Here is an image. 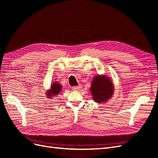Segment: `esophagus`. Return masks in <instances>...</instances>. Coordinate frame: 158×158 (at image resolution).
I'll use <instances>...</instances> for the list:
<instances>
[{
    "instance_id": "34e87169",
    "label": "esophagus",
    "mask_w": 158,
    "mask_h": 158,
    "mask_svg": "<svg viewBox=\"0 0 158 158\" xmlns=\"http://www.w3.org/2000/svg\"><path fill=\"white\" fill-rule=\"evenodd\" d=\"M82 88V86H81V85H78V86H73V90H75V91H78V90H79L80 89H81Z\"/></svg>"
}]
</instances>
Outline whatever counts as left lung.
Returning a JSON list of instances; mask_svg holds the SVG:
<instances>
[{"label": "left lung", "mask_w": 158, "mask_h": 158, "mask_svg": "<svg viewBox=\"0 0 158 158\" xmlns=\"http://www.w3.org/2000/svg\"><path fill=\"white\" fill-rule=\"evenodd\" d=\"M90 90L95 102L103 103L113 94V85L107 76H97L94 78Z\"/></svg>", "instance_id": "left-lung-1"}]
</instances>
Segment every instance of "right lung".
Returning a JSON list of instances; mask_svg holds the SVG:
<instances>
[{
    "label": "right lung",
    "mask_w": 158,
    "mask_h": 158,
    "mask_svg": "<svg viewBox=\"0 0 158 158\" xmlns=\"http://www.w3.org/2000/svg\"><path fill=\"white\" fill-rule=\"evenodd\" d=\"M62 86L61 85L59 84V83H55L54 82V84H52L51 85V90L49 91V92H47L46 94L48 97L47 98H51V97H53V96H56L57 95H59V92H61V88ZM51 99V98H49Z\"/></svg>",
    "instance_id": "add662e5"
}]
</instances>
